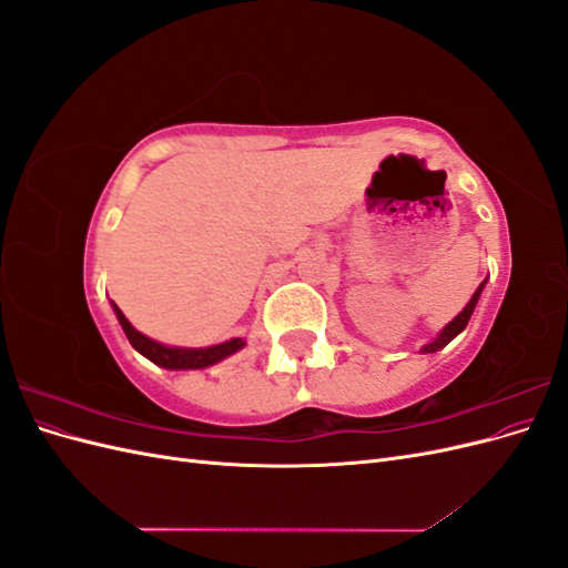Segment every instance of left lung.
I'll return each instance as SVG.
<instances>
[{"label": "left lung", "instance_id": "1", "mask_svg": "<svg viewBox=\"0 0 568 568\" xmlns=\"http://www.w3.org/2000/svg\"><path fill=\"white\" fill-rule=\"evenodd\" d=\"M484 286H486V282H480V286L476 288V294L471 296V301L467 303V307H464V311H462L448 326H443V332H440L432 343H426V346L422 348V353H436V351L448 346V343H450L459 332H464V326L469 324L471 313H474V307H476V303H478V298H480V291H484Z\"/></svg>", "mask_w": 568, "mask_h": 568}]
</instances>
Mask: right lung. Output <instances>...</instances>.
Listing matches in <instances>:
<instances>
[{"mask_svg": "<svg viewBox=\"0 0 568 568\" xmlns=\"http://www.w3.org/2000/svg\"><path fill=\"white\" fill-rule=\"evenodd\" d=\"M111 305H113V313H115L120 326H123L128 341L132 343V348L136 353H142L144 357H149L153 365L165 367V369H203V367H211V365L220 363V359H225V357L234 355L236 351H242L246 346L244 338H232V341L217 343V346H209V348L163 346V343L144 336L142 332H136L134 326L128 322V317L120 313V307L115 303H111Z\"/></svg>", "mask_w": 568, "mask_h": 568, "instance_id": "add662e5", "label": "right lung"}]
</instances>
